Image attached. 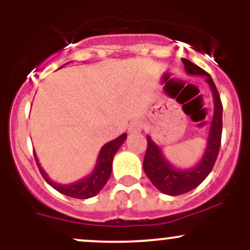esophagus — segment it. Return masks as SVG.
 Masks as SVG:
<instances>
[{
	"label": "esophagus",
	"mask_w": 250,
	"mask_h": 250,
	"mask_svg": "<svg viewBox=\"0 0 250 250\" xmlns=\"http://www.w3.org/2000/svg\"><path fill=\"white\" fill-rule=\"evenodd\" d=\"M142 128H143L142 122L139 121V120H135V121H131L129 123L128 131L130 134H139L140 131L142 130Z\"/></svg>",
	"instance_id": "obj_1"
}]
</instances>
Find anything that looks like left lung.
Wrapping results in <instances>:
<instances>
[{"label": "left lung", "mask_w": 250, "mask_h": 250, "mask_svg": "<svg viewBox=\"0 0 250 250\" xmlns=\"http://www.w3.org/2000/svg\"><path fill=\"white\" fill-rule=\"evenodd\" d=\"M188 75L203 76L213 93L214 115L211 119L205 153L194 167L181 169L168 161L161 148L147 135V151L143 160V170L150 182L163 194L177 196L196 188L208 176L217 159L222 134V103L216 85L210 75L187 59H182Z\"/></svg>", "instance_id": "obj_1"}]
</instances>
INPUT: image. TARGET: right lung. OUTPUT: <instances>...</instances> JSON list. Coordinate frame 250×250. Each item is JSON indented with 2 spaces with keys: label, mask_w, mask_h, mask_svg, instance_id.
<instances>
[{
  "label": "right lung",
  "mask_w": 250,
  "mask_h": 250,
  "mask_svg": "<svg viewBox=\"0 0 250 250\" xmlns=\"http://www.w3.org/2000/svg\"><path fill=\"white\" fill-rule=\"evenodd\" d=\"M63 67V65H62ZM127 139V134L120 135L119 137L113 141L105 143L100 150L99 156H97L96 165L94 167L93 171L88 176L76 181V182L69 183V185H61V183L54 182L53 180L48 176L44 169L40 165L39 159H37L36 153H34L37 167L40 169V173L45 180L48 185H50L54 189L63 195H67L74 199H89V197L95 196L100 193V190L104 187L105 183L111 175V169H113V159L115 156L116 151L123 145V142Z\"/></svg>",
  "instance_id": "add662e5"
}]
</instances>
